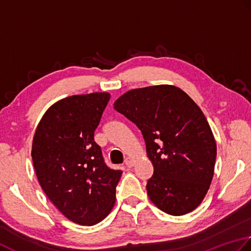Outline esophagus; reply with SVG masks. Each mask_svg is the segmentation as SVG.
Returning a JSON list of instances; mask_svg holds the SVG:
<instances>
[{
    "instance_id": "1",
    "label": "esophagus",
    "mask_w": 251,
    "mask_h": 251,
    "mask_svg": "<svg viewBox=\"0 0 251 251\" xmlns=\"http://www.w3.org/2000/svg\"><path fill=\"white\" fill-rule=\"evenodd\" d=\"M133 165H134V160L131 159V158H126V166L131 168V167H133Z\"/></svg>"
}]
</instances>
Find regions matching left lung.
<instances>
[{
	"mask_svg": "<svg viewBox=\"0 0 251 251\" xmlns=\"http://www.w3.org/2000/svg\"><path fill=\"white\" fill-rule=\"evenodd\" d=\"M141 130L154 175L147 194L161 211L183 216L196 209L210 187L217 144L201 109L175 85L127 91L114 103Z\"/></svg>",
	"mask_w": 251,
	"mask_h": 251,
	"instance_id": "obj_1",
	"label": "left lung"
}]
</instances>
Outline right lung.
<instances>
[{
	"label": "right lung",
	"mask_w": 251,
	"mask_h": 251,
	"mask_svg": "<svg viewBox=\"0 0 251 251\" xmlns=\"http://www.w3.org/2000/svg\"><path fill=\"white\" fill-rule=\"evenodd\" d=\"M110 94L73 95L58 100L35 130L31 156L38 181L54 206L81 226L108 216L122 171L106 166L94 131Z\"/></svg>",
	"instance_id": "1"
}]
</instances>
